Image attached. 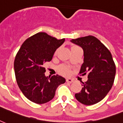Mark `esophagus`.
Instances as JSON below:
<instances>
[{"mask_svg": "<svg viewBox=\"0 0 123 123\" xmlns=\"http://www.w3.org/2000/svg\"><path fill=\"white\" fill-rule=\"evenodd\" d=\"M73 81H74V80H72V79H71V78H68V79H66V82L71 83H72Z\"/></svg>", "mask_w": 123, "mask_h": 123, "instance_id": "esophagus-1", "label": "esophagus"}]
</instances>
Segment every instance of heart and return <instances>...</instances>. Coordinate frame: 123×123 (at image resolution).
Wrapping results in <instances>:
<instances>
[{
    "label": "heart",
    "mask_w": 123,
    "mask_h": 123,
    "mask_svg": "<svg viewBox=\"0 0 123 123\" xmlns=\"http://www.w3.org/2000/svg\"><path fill=\"white\" fill-rule=\"evenodd\" d=\"M73 47H75V46H73ZM72 47V48H73ZM60 72H61V73L64 74H68L69 73V70L68 68V67H66V66H62L60 67Z\"/></svg>",
    "instance_id": "heart-1"
}]
</instances>
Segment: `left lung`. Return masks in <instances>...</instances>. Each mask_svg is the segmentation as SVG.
<instances>
[{
    "label": "left lung",
    "mask_w": 123,
    "mask_h": 123,
    "mask_svg": "<svg viewBox=\"0 0 123 123\" xmlns=\"http://www.w3.org/2000/svg\"><path fill=\"white\" fill-rule=\"evenodd\" d=\"M70 42L83 50V63L80 74L88 75L81 91L75 94V98L84 105L95 104L107 95L114 82L116 68L112 55L94 36L72 39Z\"/></svg>",
    "instance_id": "1"
}]
</instances>
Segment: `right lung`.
Masks as SVG:
<instances>
[{
    "label": "right lung",
    "instance_id": "add662e5",
    "mask_svg": "<svg viewBox=\"0 0 123 123\" xmlns=\"http://www.w3.org/2000/svg\"><path fill=\"white\" fill-rule=\"evenodd\" d=\"M64 41V38L57 40L45 32H38L25 41L16 55V81L23 94L32 102L42 104L51 100L58 86L66 81L61 75L45 76L43 67Z\"/></svg>",
    "mask_w": 123,
    "mask_h": 123
}]
</instances>
